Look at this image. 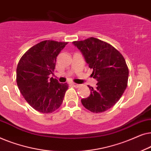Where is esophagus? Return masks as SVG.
<instances>
[{
	"mask_svg": "<svg viewBox=\"0 0 151 151\" xmlns=\"http://www.w3.org/2000/svg\"><path fill=\"white\" fill-rule=\"evenodd\" d=\"M71 85L72 86H73V87H76V88H78V87H79V86H80V84H76V83H71Z\"/></svg>",
	"mask_w": 151,
	"mask_h": 151,
	"instance_id": "1",
	"label": "esophagus"
}]
</instances>
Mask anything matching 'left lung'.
I'll list each match as a JSON object with an SVG mask.
<instances>
[{
	"label": "left lung",
	"instance_id": "obj_1",
	"mask_svg": "<svg viewBox=\"0 0 151 151\" xmlns=\"http://www.w3.org/2000/svg\"><path fill=\"white\" fill-rule=\"evenodd\" d=\"M73 43L83 54L97 87L88 86L90 96L81 100L83 106L93 113L104 112L114 106L122 96L128 84L129 68L124 58L114 47L91 37Z\"/></svg>",
	"mask_w": 151,
	"mask_h": 151
}]
</instances>
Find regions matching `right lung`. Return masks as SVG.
I'll list each match as a JSON object with an SVG mask.
<instances>
[{
  "label": "right lung",
  "instance_id": "1",
  "mask_svg": "<svg viewBox=\"0 0 151 151\" xmlns=\"http://www.w3.org/2000/svg\"><path fill=\"white\" fill-rule=\"evenodd\" d=\"M67 42L44 40L26 51L18 62L16 82L20 93L32 108L43 113L57 110L69 88L51 78L58 55Z\"/></svg>",
  "mask_w": 151,
  "mask_h": 151
}]
</instances>
